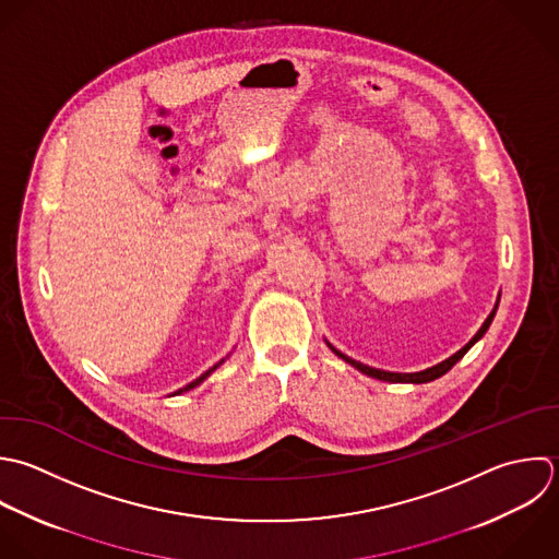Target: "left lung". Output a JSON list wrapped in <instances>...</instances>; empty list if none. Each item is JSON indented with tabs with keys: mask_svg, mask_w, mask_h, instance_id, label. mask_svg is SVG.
<instances>
[{
	"mask_svg": "<svg viewBox=\"0 0 559 559\" xmlns=\"http://www.w3.org/2000/svg\"><path fill=\"white\" fill-rule=\"evenodd\" d=\"M499 307V305H497ZM497 307L492 309V313L488 316V320L484 322V326L477 331V335L462 348V350H457L453 357H449V359H444L442 364H438V366H433V368H427V370H420V372H388V370H379V368H370V366H366V364H361V361H355V359H350L348 355H344V353H340L337 348H333L331 344V350L337 355V357H342L346 364H350L353 368H357L359 372H364V374H368V377H372V379H379V381H388V383H429V381H436V379H440L442 374H447L484 335H486V331L490 329V324H492V320H495V313H497Z\"/></svg>",
	"mask_w": 559,
	"mask_h": 559,
	"instance_id": "left-lung-1",
	"label": "left lung"
}]
</instances>
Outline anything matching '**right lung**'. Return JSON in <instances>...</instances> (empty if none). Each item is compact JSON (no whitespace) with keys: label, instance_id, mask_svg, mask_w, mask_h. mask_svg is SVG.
Listing matches in <instances>:
<instances>
[{"label":"right lung","instance_id":"add662e5","mask_svg":"<svg viewBox=\"0 0 559 559\" xmlns=\"http://www.w3.org/2000/svg\"><path fill=\"white\" fill-rule=\"evenodd\" d=\"M219 364H224V359H222V361H219ZM219 364H215V366H213V368H209V370H206V372H204V374H202V377H198V379H195V381H191V383H189V385H185V388H182V390H178V392H176V394H182V392H187V390H193V388H195V385H200V383H202V381H204V379H206V377H209V374H211V372H213V370H215V368H219Z\"/></svg>","mask_w":559,"mask_h":559}]
</instances>
